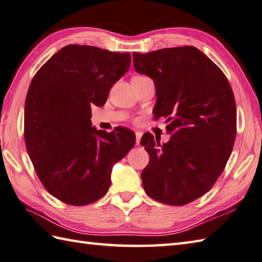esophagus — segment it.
<instances>
[{"label":"esophagus","mask_w":262,"mask_h":262,"mask_svg":"<svg viewBox=\"0 0 262 262\" xmlns=\"http://www.w3.org/2000/svg\"><path fill=\"white\" fill-rule=\"evenodd\" d=\"M142 133L140 131H136V145L139 146L140 145V139H141Z\"/></svg>","instance_id":"1"}]
</instances>
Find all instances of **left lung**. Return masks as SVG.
<instances>
[{"label":"left lung","mask_w":262,"mask_h":262,"mask_svg":"<svg viewBox=\"0 0 262 262\" xmlns=\"http://www.w3.org/2000/svg\"><path fill=\"white\" fill-rule=\"evenodd\" d=\"M138 73L154 80L156 119L166 117L168 142L141 138L149 154L142 186L154 200L183 206L211 189L225 168L236 137L231 84L209 57L193 46L133 53Z\"/></svg>","instance_id":"left-lung-1"}]
</instances>
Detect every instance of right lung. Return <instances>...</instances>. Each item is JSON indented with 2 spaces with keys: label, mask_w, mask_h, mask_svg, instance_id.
Listing matches in <instances>:
<instances>
[{
  "label": "right lung",
  "mask_w": 262,
  "mask_h": 262,
  "mask_svg": "<svg viewBox=\"0 0 262 262\" xmlns=\"http://www.w3.org/2000/svg\"><path fill=\"white\" fill-rule=\"evenodd\" d=\"M130 53L68 45L38 72L27 93L25 141L45 189L72 206L93 204L106 194L114 165L136 143L117 126H92V107L103 106L113 84L129 70Z\"/></svg>",
  "instance_id": "obj_1"
}]
</instances>
